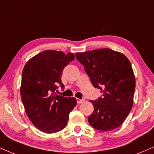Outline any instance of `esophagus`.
Here are the masks:
<instances>
[{"label":"esophagus","instance_id":"esophagus-1","mask_svg":"<svg viewBox=\"0 0 154 154\" xmlns=\"http://www.w3.org/2000/svg\"><path fill=\"white\" fill-rule=\"evenodd\" d=\"M84 101V99H79V98H77V103H81Z\"/></svg>","mask_w":154,"mask_h":154}]
</instances>
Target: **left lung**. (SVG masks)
Returning a JSON list of instances; mask_svg holds the SVG:
<instances>
[{
  "instance_id": "left-lung-1",
  "label": "left lung",
  "mask_w": 154,
  "mask_h": 154,
  "mask_svg": "<svg viewBox=\"0 0 154 154\" xmlns=\"http://www.w3.org/2000/svg\"><path fill=\"white\" fill-rule=\"evenodd\" d=\"M76 58L102 96L90 100L94 111L88 122L96 130L110 131L124 122L131 111L135 78L131 63L122 53L109 48L77 53Z\"/></svg>"
}]
</instances>
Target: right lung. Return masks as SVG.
<instances>
[{
	"label": "right lung",
	"mask_w": 154,
	"mask_h": 154,
	"mask_svg": "<svg viewBox=\"0 0 154 154\" xmlns=\"http://www.w3.org/2000/svg\"><path fill=\"white\" fill-rule=\"evenodd\" d=\"M75 59L72 53L44 51L32 57L23 69L20 93L26 114L33 125L46 133H54L66 127L69 113L77 104L75 98L56 94L61 74Z\"/></svg>",
	"instance_id": "obj_1"
}]
</instances>
